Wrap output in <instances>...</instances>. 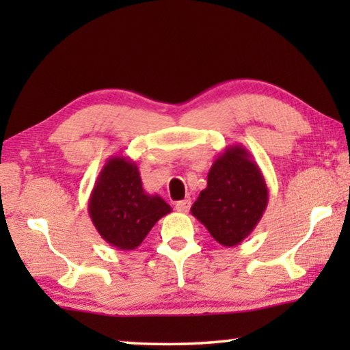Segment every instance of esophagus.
Returning <instances> with one entry per match:
<instances>
[{
    "mask_svg": "<svg viewBox=\"0 0 350 350\" xmlns=\"http://www.w3.org/2000/svg\"><path fill=\"white\" fill-rule=\"evenodd\" d=\"M189 206H191V199H183L176 204V210L180 213H188Z\"/></svg>",
    "mask_w": 350,
    "mask_h": 350,
    "instance_id": "1",
    "label": "esophagus"
}]
</instances>
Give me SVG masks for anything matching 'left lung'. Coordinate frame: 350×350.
Masks as SVG:
<instances>
[{
  "label": "left lung",
  "mask_w": 350,
  "mask_h": 350,
  "mask_svg": "<svg viewBox=\"0 0 350 350\" xmlns=\"http://www.w3.org/2000/svg\"><path fill=\"white\" fill-rule=\"evenodd\" d=\"M267 204L269 188L256 162L244 146L233 145L211 165L191 215L219 244L234 247L253 232Z\"/></svg>",
  "instance_id": "8db88e82"
}]
</instances>
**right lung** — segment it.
<instances>
[{"instance_id": "right-lung-1", "label": "right lung", "mask_w": 350, "mask_h": 350, "mask_svg": "<svg viewBox=\"0 0 350 350\" xmlns=\"http://www.w3.org/2000/svg\"><path fill=\"white\" fill-rule=\"evenodd\" d=\"M88 211L98 234L109 245L117 250H134L171 206L157 194L145 191L134 161L112 156L97 177Z\"/></svg>"}]
</instances>
